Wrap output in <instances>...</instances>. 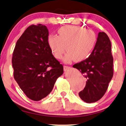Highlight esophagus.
<instances>
[{
    "instance_id": "1",
    "label": "esophagus",
    "mask_w": 126,
    "mask_h": 126,
    "mask_svg": "<svg viewBox=\"0 0 126 126\" xmlns=\"http://www.w3.org/2000/svg\"><path fill=\"white\" fill-rule=\"evenodd\" d=\"M70 66H66V65H64L63 66V70H64V71H66L67 70H68V69H70Z\"/></svg>"
}]
</instances>
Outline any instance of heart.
Segmentation results:
<instances>
[{"label": "heart", "mask_w": 126, "mask_h": 126, "mask_svg": "<svg viewBox=\"0 0 126 126\" xmlns=\"http://www.w3.org/2000/svg\"><path fill=\"white\" fill-rule=\"evenodd\" d=\"M58 32V36L52 35L48 38L52 53L58 60L62 58L65 49V61H81L89 57L96 44L95 32L79 26H64Z\"/></svg>", "instance_id": "1"}]
</instances>
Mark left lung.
<instances>
[{
  "instance_id": "1",
  "label": "left lung",
  "mask_w": 126,
  "mask_h": 126,
  "mask_svg": "<svg viewBox=\"0 0 126 126\" xmlns=\"http://www.w3.org/2000/svg\"><path fill=\"white\" fill-rule=\"evenodd\" d=\"M86 78V86L79 93L80 99L93 103L103 97L113 76L111 42L105 32H99L95 46L86 60L73 65Z\"/></svg>"
}]
</instances>
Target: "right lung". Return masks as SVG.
I'll use <instances>...</instances> for the list:
<instances>
[{"label": "right lung", "mask_w": 126, "mask_h": 126, "mask_svg": "<svg viewBox=\"0 0 126 126\" xmlns=\"http://www.w3.org/2000/svg\"><path fill=\"white\" fill-rule=\"evenodd\" d=\"M48 34L46 26H30L17 41L12 56L14 78L34 101L48 95L63 72V65L52 54Z\"/></svg>", "instance_id": "right-lung-1"}]
</instances>
